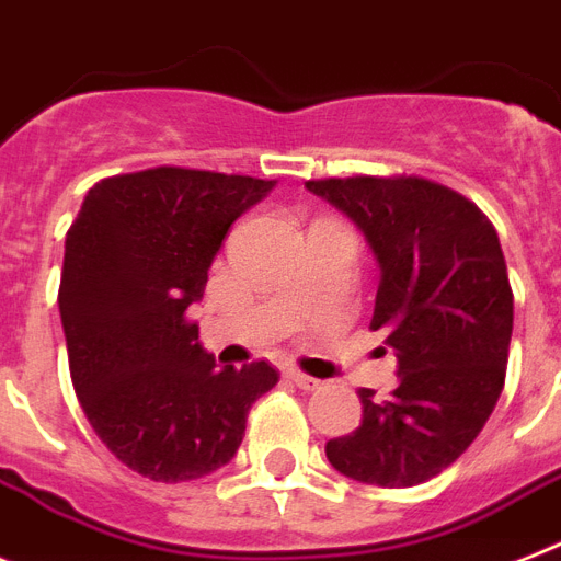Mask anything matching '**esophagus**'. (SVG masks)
<instances>
[{
  "label": "esophagus",
  "instance_id": "34e87169",
  "mask_svg": "<svg viewBox=\"0 0 561 561\" xmlns=\"http://www.w3.org/2000/svg\"><path fill=\"white\" fill-rule=\"evenodd\" d=\"M284 375L289 378L291 383H295V387H300V390H318V387H321V381H318V378H309V375H304L300 369L286 367Z\"/></svg>",
  "mask_w": 561,
  "mask_h": 561
}]
</instances>
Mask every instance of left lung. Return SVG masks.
Wrapping results in <instances>:
<instances>
[{"label":"left lung","mask_w":561,"mask_h":561,"mask_svg":"<svg viewBox=\"0 0 561 561\" xmlns=\"http://www.w3.org/2000/svg\"><path fill=\"white\" fill-rule=\"evenodd\" d=\"M358 226L381 270L373 330L396 350L398 387L358 390L360 427L330 438L337 473L413 488L473 444L504 387L513 291L499 234L479 206L421 178L309 180Z\"/></svg>","instance_id":"left-lung-1"}]
</instances>
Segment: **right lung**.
I'll list each match as a JSON object with an SVG mask.
<instances>
[{
    "label": "right lung",
    "instance_id": "obj_1",
    "mask_svg": "<svg viewBox=\"0 0 561 561\" xmlns=\"http://www.w3.org/2000/svg\"><path fill=\"white\" fill-rule=\"evenodd\" d=\"M272 188L163 165L100 180L68 229L59 314L73 390L134 473L178 484L229 465L249 407L277 383L266 360L217 367L188 318L231 224Z\"/></svg>",
    "mask_w": 561,
    "mask_h": 561
}]
</instances>
